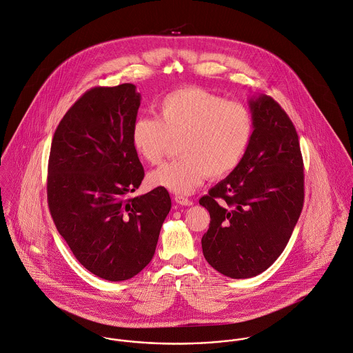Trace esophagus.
<instances>
[{"label": "esophagus", "instance_id": "1", "mask_svg": "<svg viewBox=\"0 0 353 353\" xmlns=\"http://www.w3.org/2000/svg\"><path fill=\"white\" fill-rule=\"evenodd\" d=\"M174 200H175V203L179 204V205H185V207L193 205V201L189 200V199H186V197H183V196H175Z\"/></svg>", "mask_w": 353, "mask_h": 353}]
</instances>
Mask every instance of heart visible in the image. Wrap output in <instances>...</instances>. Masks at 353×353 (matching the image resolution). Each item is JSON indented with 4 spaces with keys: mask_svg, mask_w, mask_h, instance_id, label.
Segmentation results:
<instances>
[{
    "mask_svg": "<svg viewBox=\"0 0 353 353\" xmlns=\"http://www.w3.org/2000/svg\"><path fill=\"white\" fill-rule=\"evenodd\" d=\"M253 121L239 103L226 101L201 88H181L159 104V118L141 117L132 124L135 152L157 164L178 142L176 160L149 174L153 186L172 193H192L208 175L222 178L243 159L252 139Z\"/></svg>",
    "mask_w": 353,
    "mask_h": 353,
    "instance_id": "b5f03b06",
    "label": "heart"
}]
</instances>
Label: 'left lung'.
I'll return each instance as SVG.
<instances>
[{
    "label": "left lung",
    "instance_id": "8db88e82",
    "mask_svg": "<svg viewBox=\"0 0 353 353\" xmlns=\"http://www.w3.org/2000/svg\"><path fill=\"white\" fill-rule=\"evenodd\" d=\"M248 104L253 132L243 159L200 199L211 216L201 239L204 257L234 279L256 276L279 257L304 203L303 157L292 120L270 96H253Z\"/></svg>",
    "mask_w": 353,
    "mask_h": 353
}]
</instances>
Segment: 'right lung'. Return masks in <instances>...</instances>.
I'll list each match as a JSON object with an SVG mask.
<instances>
[{"mask_svg": "<svg viewBox=\"0 0 353 353\" xmlns=\"http://www.w3.org/2000/svg\"><path fill=\"white\" fill-rule=\"evenodd\" d=\"M141 105L132 83L86 92L59 123L50 148L48 203L77 260L118 282L152 260L171 199L164 188L130 199L143 168L131 130Z\"/></svg>", "mask_w": 353, "mask_h": 353, "instance_id": "add662e5", "label": "right lung"}]
</instances>
